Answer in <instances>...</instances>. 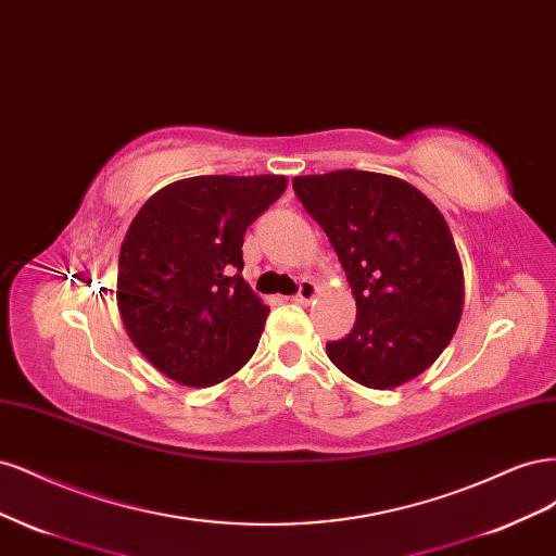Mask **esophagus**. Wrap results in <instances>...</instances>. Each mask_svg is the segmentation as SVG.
Returning <instances> with one entry per match:
<instances>
[{
    "label": "esophagus",
    "mask_w": 556,
    "mask_h": 556,
    "mask_svg": "<svg viewBox=\"0 0 556 556\" xmlns=\"http://www.w3.org/2000/svg\"><path fill=\"white\" fill-rule=\"evenodd\" d=\"M315 296H317V285L311 278H301L294 301H299V304H308V301H313Z\"/></svg>",
    "instance_id": "obj_1"
}]
</instances>
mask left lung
<instances>
[{"instance_id": "obj_1", "label": "left lung", "mask_w": 556, "mask_h": 556, "mask_svg": "<svg viewBox=\"0 0 556 556\" xmlns=\"http://www.w3.org/2000/svg\"><path fill=\"white\" fill-rule=\"evenodd\" d=\"M357 301L355 327L327 357L364 387L390 390L439 359L464 306L459 252L441 211L410 182L357 169L296 176Z\"/></svg>"}]
</instances>
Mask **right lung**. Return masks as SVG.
I'll use <instances>...</instances> for the list:
<instances>
[{"label": "right lung", "mask_w": 556, "mask_h": 556, "mask_svg": "<svg viewBox=\"0 0 556 556\" xmlns=\"http://www.w3.org/2000/svg\"><path fill=\"white\" fill-rule=\"evenodd\" d=\"M285 176H194L134 217L117 260V308L131 343L188 387L227 380L255 355L268 306L243 280L245 229Z\"/></svg>", "instance_id": "1"}]
</instances>
